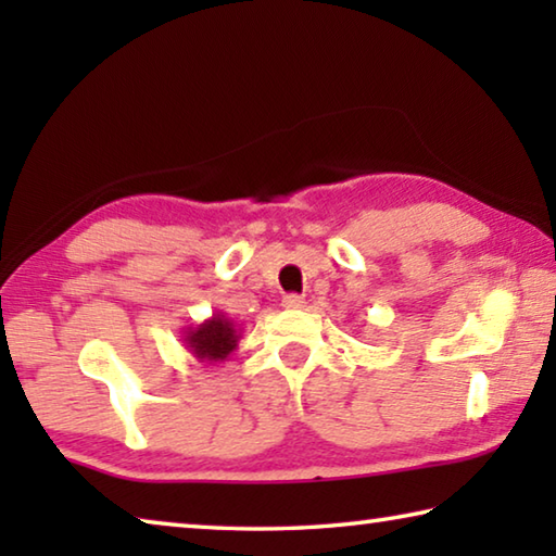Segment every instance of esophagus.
Masks as SVG:
<instances>
[{
  "mask_svg": "<svg viewBox=\"0 0 556 556\" xmlns=\"http://www.w3.org/2000/svg\"><path fill=\"white\" fill-rule=\"evenodd\" d=\"M281 306H285V308H304L306 299L299 296V294H287L285 299H281Z\"/></svg>",
  "mask_w": 556,
  "mask_h": 556,
  "instance_id": "obj_1",
  "label": "esophagus"
}]
</instances>
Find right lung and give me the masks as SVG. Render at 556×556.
<instances>
[{
  "label": "right lung",
  "instance_id": "right-lung-1",
  "mask_svg": "<svg viewBox=\"0 0 556 556\" xmlns=\"http://www.w3.org/2000/svg\"><path fill=\"white\" fill-rule=\"evenodd\" d=\"M240 326L223 312H215L199 326L184 328L181 341L199 363H225L240 341Z\"/></svg>",
  "mask_w": 556,
  "mask_h": 556
}]
</instances>
